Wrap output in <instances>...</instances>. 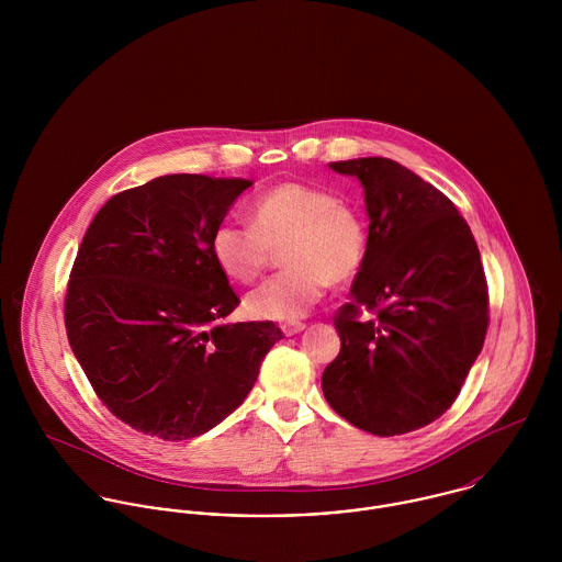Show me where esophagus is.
<instances>
[{
  "instance_id": "1",
  "label": "esophagus",
  "mask_w": 562,
  "mask_h": 562,
  "mask_svg": "<svg viewBox=\"0 0 562 562\" xmlns=\"http://www.w3.org/2000/svg\"><path fill=\"white\" fill-rule=\"evenodd\" d=\"M307 326L303 324V322H288V324H283L281 326V330H283V335L285 337H292V335H299V333H303Z\"/></svg>"
}]
</instances>
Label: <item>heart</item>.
I'll use <instances>...</instances> for the list:
<instances>
[{
  "label": "heart",
  "mask_w": 562,
  "mask_h": 562,
  "mask_svg": "<svg viewBox=\"0 0 562 562\" xmlns=\"http://www.w3.org/2000/svg\"><path fill=\"white\" fill-rule=\"evenodd\" d=\"M248 223H221L212 234L216 266L238 283H252L283 246L290 268L257 290L244 310L255 321L296 322L321 301L330 281L359 274L368 255V229L361 214L328 190L285 181L261 192L248 207Z\"/></svg>",
  "instance_id": "heart-1"
}]
</instances>
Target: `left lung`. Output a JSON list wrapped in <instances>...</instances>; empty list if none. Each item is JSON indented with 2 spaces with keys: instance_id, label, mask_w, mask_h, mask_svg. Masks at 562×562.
Here are the masks:
<instances>
[{
  "instance_id": "left-lung-1",
  "label": "left lung",
  "mask_w": 562,
  "mask_h": 562,
  "mask_svg": "<svg viewBox=\"0 0 562 562\" xmlns=\"http://www.w3.org/2000/svg\"><path fill=\"white\" fill-rule=\"evenodd\" d=\"M363 186L368 255L335 318L324 398L379 437L417 430L457 401L481 355L488 296L481 250L454 203L387 158L330 161ZM359 306L375 312L359 323Z\"/></svg>"
}]
</instances>
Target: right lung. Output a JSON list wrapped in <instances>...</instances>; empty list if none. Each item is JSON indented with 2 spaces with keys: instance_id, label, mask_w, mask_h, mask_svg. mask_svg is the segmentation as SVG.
<instances>
[{
  "instance_id": "add662e5",
  "label": "right lung",
  "mask_w": 562,
  "mask_h": 562,
  "mask_svg": "<svg viewBox=\"0 0 562 562\" xmlns=\"http://www.w3.org/2000/svg\"><path fill=\"white\" fill-rule=\"evenodd\" d=\"M246 179L164 175L114 194L81 240L65 299L71 350L121 422L164 441L199 437L252 390L283 337L238 307L212 234Z\"/></svg>"
}]
</instances>
